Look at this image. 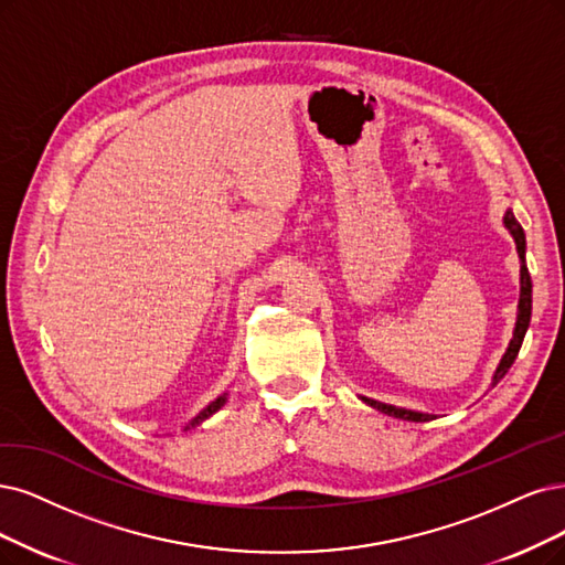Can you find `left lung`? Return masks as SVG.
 <instances>
[{
  "instance_id": "obj_1",
  "label": "left lung",
  "mask_w": 565,
  "mask_h": 565,
  "mask_svg": "<svg viewBox=\"0 0 565 565\" xmlns=\"http://www.w3.org/2000/svg\"><path fill=\"white\" fill-rule=\"evenodd\" d=\"M503 223L508 227V233L512 235V239L516 244V254H519V305H516V323H514V330H512V340H510V344H508V349L503 353V359H500V363H498V367L493 372L491 386H495L500 380H503L505 374H508V370L512 367L516 353L521 349V342H524V338H526V330H529V323H531V309H533V284H531V275H529V267H526V235H524V227H521L519 221L514 218L512 209H508V212H505ZM359 398L365 405H370L372 409H377V412L388 414V416H395V419H403V422L422 424V422H433L435 419V414L386 405V403L367 398V395H359Z\"/></svg>"
}]
</instances>
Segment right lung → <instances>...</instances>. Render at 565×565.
<instances>
[{
	"label": "right lung",
	"mask_w": 565,
	"mask_h": 565,
	"mask_svg": "<svg viewBox=\"0 0 565 565\" xmlns=\"http://www.w3.org/2000/svg\"><path fill=\"white\" fill-rule=\"evenodd\" d=\"M227 403V393H223V395H218V398L216 401H212V403H209L204 409H200V414H195L193 416V419L191 422H188L185 426H183V430H191V428H195V426H200L202 422H206L209 419V416H214L223 405Z\"/></svg>",
	"instance_id": "add662e5"
}]
</instances>
